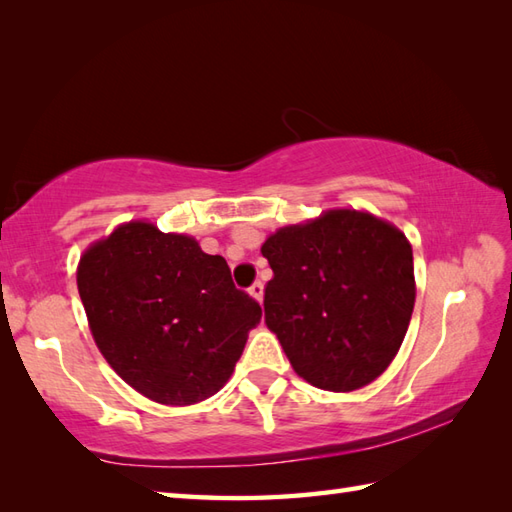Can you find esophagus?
<instances>
[{"label":"esophagus","instance_id":"esophagus-1","mask_svg":"<svg viewBox=\"0 0 512 512\" xmlns=\"http://www.w3.org/2000/svg\"><path fill=\"white\" fill-rule=\"evenodd\" d=\"M248 292H250V297H255L257 301H262L264 299V284H262V281H255V284L248 288Z\"/></svg>","mask_w":512,"mask_h":512}]
</instances>
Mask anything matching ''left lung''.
<instances>
[{"label": "left lung", "instance_id": "left-lung-1", "mask_svg": "<svg viewBox=\"0 0 512 512\" xmlns=\"http://www.w3.org/2000/svg\"><path fill=\"white\" fill-rule=\"evenodd\" d=\"M262 255L266 325L310 385L354 391L394 361L405 339L416 281L413 253L398 228L358 211H328L279 228Z\"/></svg>", "mask_w": 512, "mask_h": 512}]
</instances>
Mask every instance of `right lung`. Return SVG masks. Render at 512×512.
<instances>
[{"instance_id":"obj_1","label":"right lung","mask_w":512,"mask_h":512,"mask_svg":"<svg viewBox=\"0 0 512 512\" xmlns=\"http://www.w3.org/2000/svg\"><path fill=\"white\" fill-rule=\"evenodd\" d=\"M76 284L105 361L162 405H193L220 391L262 319L224 257L147 222L94 244Z\"/></svg>"}]
</instances>
